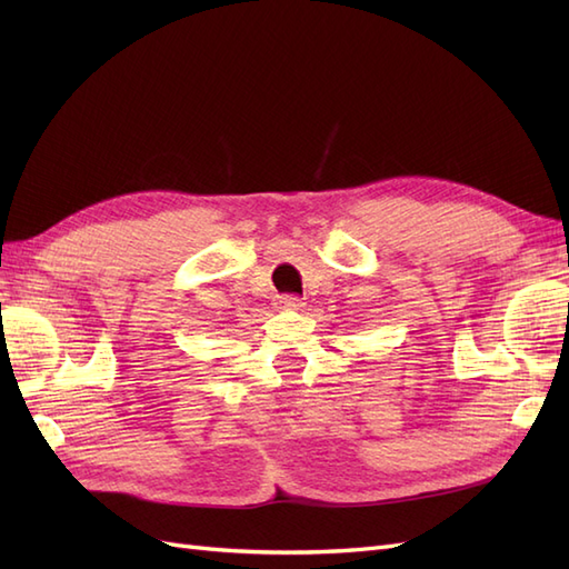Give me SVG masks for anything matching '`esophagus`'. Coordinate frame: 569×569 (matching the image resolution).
Masks as SVG:
<instances>
[{
  "mask_svg": "<svg viewBox=\"0 0 569 569\" xmlns=\"http://www.w3.org/2000/svg\"><path fill=\"white\" fill-rule=\"evenodd\" d=\"M279 307H281V310H300L302 300H300V298H293V296H283V298L279 300Z\"/></svg>",
  "mask_w": 569,
  "mask_h": 569,
  "instance_id": "obj_1",
  "label": "esophagus"
}]
</instances>
